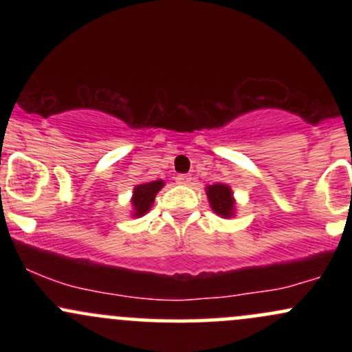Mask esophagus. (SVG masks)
Returning <instances> with one entry per match:
<instances>
[{
	"label": "esophagus",
	"instance_id": "esophagus-1",
	"mask_svg": "<svg viewBox=\"0 0 352 352\" xmlns=\"http://www.w3.org/2000/svg\"><path fill=\"white\" fill-rule=\"evenodd\" d=\"M177 184L179 185H190L192 184V177L187 175V173H180V175L175 177Z\"/></svg>",
	"mask_w": 352,
	"mask_h": 352
}]
</instances>
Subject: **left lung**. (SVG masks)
Listing matches in <instances>:
<instances>
[{"label":"left lung","instance_id":"1","mask_svg":"<svg viewBox=\"0 0 352 352\" xmlns=\"http://www.w3.org/2000/svg\"><path fill=\"white\" fill-rule=\"evenodd\" d=\"M207 197L210 207L221 218H230L235 215V199L228 185L213 184L207 187Z\"/></svg>","mask_w":352,"mask_h":352}]
</instances>
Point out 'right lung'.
I'll return each mask as SVG.
<instances>
[{
  "instance_id": "obj_1",
  "label": "right lung",
  "mask_w": 352,
  "mask_h": 352,
  "mask_svg": "<svg viewBox=\"0 0 352 352\" xmlns=\"http://www.w3.org/2000/svg\"><path fill=\"white\" fill-rule=\"evenodd\" d=\"M164 187V180H153L148 184H140L134 188L132 193V207H134V217H142L151 210L155 200V195Z\"/></svg>"
}]
</instances>
